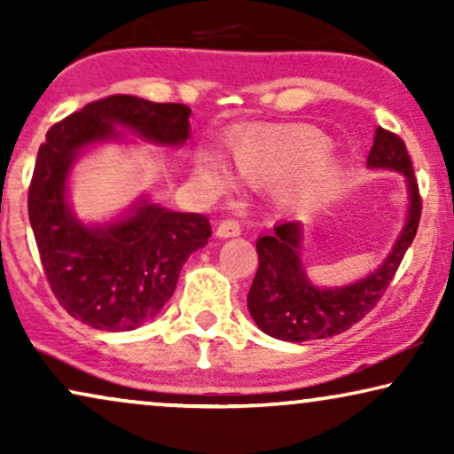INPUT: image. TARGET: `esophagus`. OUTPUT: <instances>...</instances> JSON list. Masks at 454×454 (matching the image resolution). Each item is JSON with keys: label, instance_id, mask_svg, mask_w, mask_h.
I'll list each match as a JSON object with an SVG mask.
<instances>
[{"label": "esophagus", "instance_id": "34e87169", "mask_svg": "<svg viewBox=\"0 0 454 454\" xmlns=\"http://www.w3.org/2000/svg\"><path fill=\"white\" fill-rule=\"evenodd\" d=\"M241 233V225L238 221L233 219H225L219 223V227H216V238L221 239H227V238H238Z\"/></svg>", "mask_w": 454, "mask_h": 454}]
</instances>
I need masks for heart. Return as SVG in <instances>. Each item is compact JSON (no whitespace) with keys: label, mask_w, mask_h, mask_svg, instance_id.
<instances>
[{"label":"heart","mask_w":454,"mask_h":454,"mask_svg":"<svg viewBox=\"0 0 454 454\" xmlns=\"http://www.w3.org/2000/svg\"><path fill=\"white\" fill-rule=\"evenodd\" d=\"M331 146L325 132L309 126H252L231 138L235 169L246 182H277L312 167L303 182V192L309 196L326 194L337 177V160L326 157ZM198 173L215 190H227L235 184L231 169L210 148L198 157Z\"/></svg>","instance_id":"heart-1"}]
</instances>
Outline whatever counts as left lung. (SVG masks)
<instances>
[{
  "label": "left lung",
  "mask_w": 454,
  "mask_h": 454,
  "mask_svg": "<svg viewBox=\"0 0 454 454\" xmlns=\"http://www.w3.org/2000/svg\"><path fill=\"white\" fill-rule=\"evenodd\" d=\"M370 169H390L405 177L409 208L393 250L370 275L343 287H316L303 264L300 221H283L256 241L258 272L247 294V309L258 328L270 337L301 343L340 334L376 306L393 281L407 247L418 233L421 198L405 142L378 128L368 154Z\"/></svg>",
  "instance_id": "obj_1"
}]
</instances>
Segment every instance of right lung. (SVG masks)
<instances>
[{
  "label": "right lung",
  "mask_w": 454,
  "mask_h": 454,
  "mask_svg": "<svg viewBox=\"0 0 454 454\" xmlns=\"http://www.w3.org/2000/svg\"><path fill=\"white\" fill-rule=\"evenodd\" d=\"M192 109L114 95L55 123L36 154L28 219L43 269L61 308L98 331H134L153 320L176 291L192 252L207 246L204 215L176 213L140 196L120 219L86 225L70 207L72 165L92 145L138 138L184 146Z\"/></svg>",
  "instance_id": "obj_1"
}]
</instances>
